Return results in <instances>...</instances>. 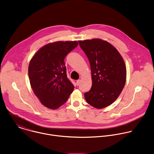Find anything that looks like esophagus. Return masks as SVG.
Segmentation results:
<instances>
[{
	"mask_svg": "<svg viewBox=\"0 0 154 154\" xmlns=\"http://www.w3.org/2000/svg\"><path fill=\"white\" fill-rule=\"evenodd\" d=\"M80 82H81V80H77V82H76V85H77V86H79V85H80Z\"/></svg>",
	"mask_w": 154,
	"mask_h": 154,
	"instance_id": "34e87169",
	"label": "esophagus"
}]
</instances>
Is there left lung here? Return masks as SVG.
I'll return each mask as SVG.
<instances>
[{
	"label": "left lung",
	"mask_w": 154,
	"mask_h": 154,
	"mask_svg": "<svg viewBox=\"0 0 154 154\" xmlns=\"http://www.w3.org/2000/svg\"><path fill=\"white\" fill-rule=\"evenodd\" d=\"M91 66L92 88L85 94L87 103L97 109L111 105L124 88L127 70L117 49L100 39L79 41Z\"/></svg>",
	"instance_id": "obj_1"
}]
</instances>
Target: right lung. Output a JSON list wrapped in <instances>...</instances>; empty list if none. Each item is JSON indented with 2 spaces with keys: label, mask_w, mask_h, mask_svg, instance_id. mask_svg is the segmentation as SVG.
<instances>
[{
  "label": "right lung",
  "mask_w": 154,
  "mask_h": 154,
  "mask_svg": "<svg viewBox=\"0 0 154 154\" xmlns=\"http://www.w3.org/2000/svg\"><path fill=\"white\" fill-rule=\"evenodd\" d=\"M78 45L76 41H57L41 47L31 59L28 74L40 102L56 110L66 103L74 86L67 78L64 59Z\"/></svg>",
  "instance_id": "1"
}]
</instances>
